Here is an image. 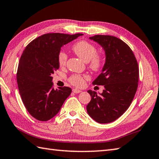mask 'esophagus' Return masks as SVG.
I'll use <instances>...</instances> for the list:
<instances>
[{
	"label": "esophagus",
	"instance_id": "obj_1",
	"mask_svg": "<svg viewBox=\"0 0 159 159\" xmlns=\"http://www.w3.org/2000/svg\"><path fill=\"white\" fill-rule=\"evenodd\" d=\"M72 92H74V93H75V94H79V93H80V92H81L82 91L81 90H80V89H72Z\"/></svg>",
	"mask_w": 159,
	"mask_h": 159
}]
</instances>
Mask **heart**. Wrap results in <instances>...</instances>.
Returning <instances> with one entry per match:
<instances>
[{
  "instance_id": "b5f03b06",
  "label": "heart",
  "mask_w": 159,
  "mask_h": 159,
  "mask_svg": "<svg viewBox=\"0 0 159 159\" xmlns=\"http://www.w3.org/2000/svg\"><path fill=\"white\" fill-rule=\"evenodd\" d=\"M74 52L81 58L83 61L89 62V67L94 71H100L104 65V58L101 54H96L97 49L96 47L86 40H80L72 46ZM67 56L63 51L59 52L58 54V63L61 67L65 65L67 62ZM85 76H82L78 74H74L69 79V81L72 85L80 87L83 85Z\"/></svg>"
}]
</instances>
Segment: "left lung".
<instances>
[{
  "label": "left lung",
  "mask_w": 159,
  "mask_h": 159,
  "mask_svg": "<svg viewBox=\"0 0 159 159\" xmlns=\"http://www.w3.org/2000/svg\"><path fill=\"white\" fill-rule=\"evenodd\" d=\"M102 46L105 63L93 85H104L100 95L88 92L91 101L87 105L90 117L99 123H109L122 116L129 108L138 88L139 69L131 48L122 40L109 35L89 37Z\"/></svg>",
  "instance_id": "obj_1"
}]
</instances>
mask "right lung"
<instances>
[{
	"mask_svg": "<svg viewBox=\"0 0 159 159\" xmlns=\"http://www.w3.org/2000/svg\"><path fill=\"white\" fill-rule=\"evenodd\" d=\"M82 35L45 34L33 40L23 51L16 80L25 107L36 119L47 121L52 119L70 95L69 87L54 89L52 75L59 68L58 54L61 47Z\"/></svg>",
	"mask_w": 159,
	"mask_h": 159,
	"instance_id": "1",
	"label": "right lung"
}]
</instances>
